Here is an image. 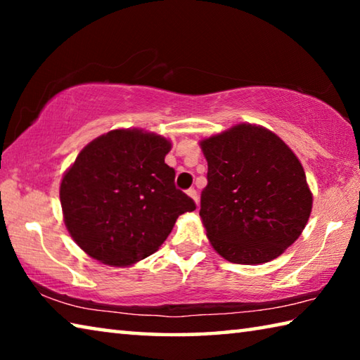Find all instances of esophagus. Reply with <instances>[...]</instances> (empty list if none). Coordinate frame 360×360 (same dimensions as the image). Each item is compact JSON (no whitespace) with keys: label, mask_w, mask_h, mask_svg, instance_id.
<instances>
[{"label":"esophagus","mask_w":360,"mask_h":360,"mask_svg":"<svg viewBox=\"0 0 360 360\" xmlns=\"http://www.w3.org/2000/svg\"><path fill=\"white\" fill-rule=\"evenodd\" d=\"M187 195L193 200L195 203H198V193H197V191H195V188H188V191H187Z\"/></svg>","instance_id":"obj_1"}]
</instances>
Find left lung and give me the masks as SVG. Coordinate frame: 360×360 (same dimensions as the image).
<instances>
[{
	"label": "left lung",
	"instance_id": "1",
	"mask_svg": "<svg viewBox=\"0 0 360 360\" xmlns=\"http://www.w3.org/2000/svg\"><path fill=\"white\" fill-rule=\"evenodd\" d=\"M208 184L200 217L211 246L233 264H265L294 243L311 214L302 163L264 127L240 124L203 139Z\"/></svg>",
	"mask_w": 360,
	"mask_h": 360
}]
</instances>
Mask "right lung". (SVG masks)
<instances>
[{"mask_svg":"<svg viewBox=\"0 0 360 360\" xmlns=\"http://www.w3.org/2000/svg\"><path fill=\"white\" fill-rule=\"evenodd\" d=\"M172 143L143 130H112L89 143L65 173L60 202L72 240L114 266L154 254L193 200L165 163Z\"/></svg>","mask_w":360,"mask_h":360,"instance_id":"1","label":"right lung"}]
</instances>
